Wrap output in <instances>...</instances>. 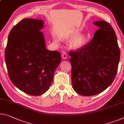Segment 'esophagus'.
Returning <instances> with one entry per match:
<instances>
[{"label":"esophagus","instance_id":"34e87169","mask_svg":"<svg viewBox=\"0 0 124 124\" xmlns=\"http://www.w3.org/2000/svg\"><path fill=\"white\" fill-rule=\"evenodd\" d=\"M62 58L63 59H67V54L66 53H63L62 54Z\"/></svg>","mask_w":124,"mask_h":124}]
</instances>
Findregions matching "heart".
Segmentation results:
<instances>
[{
  "instance_id": "obj_1",
  "label": "heart",
  "mask_w": 124,
  "mask_h": 124,
  "mask_svg": "<svg viewBox=\"0 0 124 124\" xmlns=\"http://www.w3.org/2000/svg\"><path fill=\"white\" fill-rule=\"evenodd\" d=\"M81 32L82 30L78 28L66 34H60L59 37L62 39H69L71 37L69 41V46L73 50H79L86 44L89 39L88 36ZM54 40L57 41L55 38H54Z\"/></svg>"
}]
</instances>
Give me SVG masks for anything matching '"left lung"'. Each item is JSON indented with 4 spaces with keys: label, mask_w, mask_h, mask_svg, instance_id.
Wrapping results in <instances>:
<instances>
[{
    "label": "left lung",
    "mask_w": 124,
    "mask_h": 124,
    "mask_svg": "<svg viewBox=\"0 0 124 124\" xmlns=\"http://www.w3.org/2000/svg\"><path fill=\"white\" fill-rule=\"evenodd\" d=\"M93 24L99 29L90 42L69 53L73 87L83 96L99 94L111 84L120 56L116 35L111 26L104 20Z\"/></svg>",
    "instance_id": "obj_1"
}]
</instances>
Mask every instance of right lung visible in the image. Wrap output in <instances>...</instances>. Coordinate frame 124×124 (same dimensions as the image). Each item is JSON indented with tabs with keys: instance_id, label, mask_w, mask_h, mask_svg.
Instances as JSON below:
<instances>
[{
	"instance_id": "add662e5",
	"label": "right lung",
	"mask_w": 124,
	"mask_h": 124,
	"mask_svg": "<svg viewBox=\"0 0 124 124\" xmlns=\"http://www.w3.org/2000/svg\"><path fill=\"white\" fill-rule=\"evenodd\" d=\"M41 19H24L8 35L5 60L11 81L26 94L39 96L48 90L60 53L46 49Z\"/></svg>"
}]
</instances>
